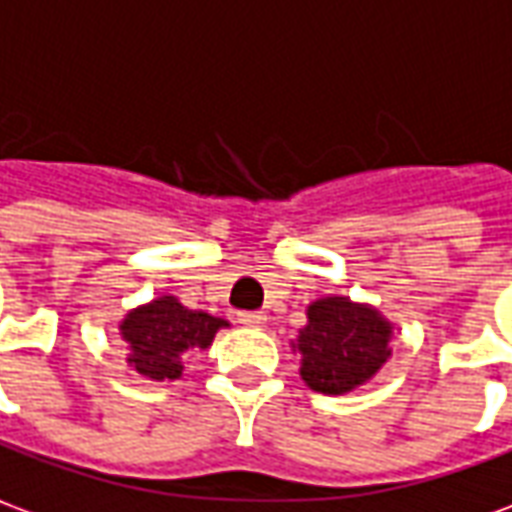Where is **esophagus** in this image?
Wrapping results in <instances>:
<instances>
[{
	"instance_id": "34e87169",
	"label": "esophagus",
	"mask_w": 512,
	"mask_h": 512,
	"mask_svg": "<svg viewBox=\"0 0 512 512\" xmlns=\"http://www.w3.org/2000/svg\"><path fill=\"white\" fill-rule=\"evenodd\" d=\"M238 324L257 330V327H263V324H266V316H263L260 310H246V313H238Z\"/></svg>"
}]
</instances>
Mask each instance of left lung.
<instances>
[{"instance_id": "8db88e82", "label": "left lung", "mask_w": 512, "mask_h": 512, "mask_svg": "<svg viewBox=\"0 0 512 512\" xmlns=\"http://www.w3.org/2000/svg\"><path fill=\"white\" fill-rule=\"evenodd\" d=\"M393 324L377 307L349 296H324L307 307V324L291 343L302 355L310 391L341 396L366 385L391 357Z\"/></svg>"}]
</instances>
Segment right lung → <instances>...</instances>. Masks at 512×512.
<instances>
[{
    "label": "right lung",
    "instance_id": "1",
    "mask_svg": "<svg viewBox=\"0 0 512 512\" xmlns=\"http://www.w3.org/2000/svg\"><path fill=\"white\" fill-rule=\"evenodd\" d=\"M224 318L205 310H188L177 296L163 293L146 305L132 307L119 321L121 341L127 343V363L141 377L171 382L182 377V355L194 349H210Z\"/></svg>",
    "mask_w": 512,
    "mask_h": 512
}]
</instances>
